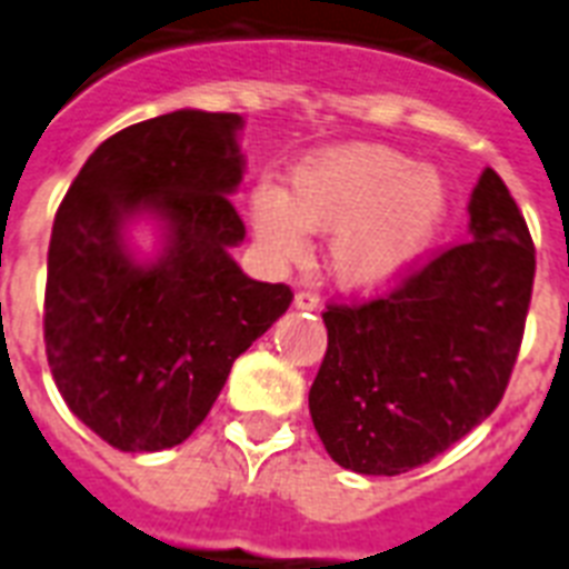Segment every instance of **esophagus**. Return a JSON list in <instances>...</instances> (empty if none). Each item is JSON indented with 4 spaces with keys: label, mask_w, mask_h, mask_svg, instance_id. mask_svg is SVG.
Returning <instances> with one entry per match:
<instances>
[{
    "label": "esophagus",
    "mask_w": 569,
    "mask_h": 569,
    "mask_svg": "<svg viewBox=\"0 0 569 569\" xmlns=\"http://www.w3.org/2000/svg\"><path fill=\"white\" fill-rule=\"evenodd\" d=\"M319 295L310 292V289H303V292L295 295V307L298 310H319Z\"/></svg>",
    "instance_id": "1"
}]
</instances>
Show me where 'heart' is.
Listing matches in <instances>:
<instances>
[{"label":"heart","mask_w":569,"mask_h":569,"mask_svg":"<svg viewBox=\"0 0 569 569\" xmlns=\"http://www.w3.org/2000/svg\"><path fill=\"white\" fill-rule=\"evenodd\" d=\"M259 239L298 259L307 232H333L330 271L346 289L375 292L401 277L446 214V186L398 150L351 144L292 173L289 191L259 186L250 197Z\"/></svg>","instance_id":"heart-1"}]
</instances>
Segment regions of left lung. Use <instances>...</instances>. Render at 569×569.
I'll use <instances>...</instances> for the list:
<instances>
[{
    "mask_svg": "<svg viewBox=\"0 0 569 569\" xmlns=\"http://www.w3.org/2000/svg\"><path fill=\"white\" fill-rule=\"evenodd\" d=\"M472 239L419 259L387 292L328 303L312 425L339 467L401 476L502 401L535 283V241L502 177L469 200Z\"/></svg>",
    "mask_w": 569,
    "mask_h": 569,
    "instance_id": "left-lung-1",
    "label": "left lung"
}]
</instances>
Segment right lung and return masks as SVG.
<instances>
[{
	"label": "right lung",
	"instance_id": "right-lung-1",
	"mask_svg": "<svg viewBox=\"0 0 569 569\" xmlns=\"http://www.w3.org/2000/svg\"><path fill=\"white\" fill-rule=\"evenodd\" d=\"M239 114L182 109L106 138L52 223L43 342L67 407L120 451L189 440L232 363L292 303L286 283L250 280L230 257L244 221ZM153 208L169 221L156 267L126 257L119 230Z\"/></svg>",
	"mask_w": 569,
	"mask_h": 569
}]
</instances>
